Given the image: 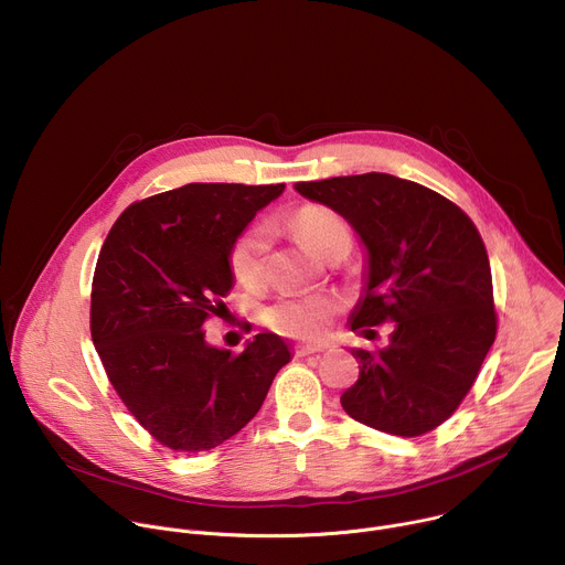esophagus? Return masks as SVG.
Returning a JSON list of instances; mask_svg holds the SVG:
<instances>
[{
  "label": "esophagus",
  "instance_id": "1",
  "mask_svg": "<svg viewBox=\"0 0 565 565\" xmlns=\"http://www.w3.org/2000/svg\"><path fill=\"white\" fill-rule=\"evenodd\" d=\"M324 349L321 347H317V344H299L297 349H295V353L299 355V358H306V355H312V353H321Z\"/></svg>",
  "mask_w": 565,
  "mask_h": 565
}]
</instances>
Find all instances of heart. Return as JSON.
Returning <instances> with one entry per match:
<instances>
[{
  "mask_svg": "<svg viewBox=\"0 0 565 565\" xmlns=\"http://www.w3.org/2000/svg\"><path fill=\"white\" fill-rule=\"evenodd\" d=\"M292 232L317 257L324 255L338 238L349 236L344 221L319 205H306L290 218ZM270 234L264 225H255L241 234L230 250V270L236 284L253 288L264 279ZM338 303L329 297H286L266 308L264 319L270 329L297 340H317L331 327Z\"/></svg>",
  "mask_w": 565,
  "mask_h": 565,
  "instance_id": "b5f03b06",
  "label": "heart"
}]
</instances>
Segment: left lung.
Masks as SVG:
<instances>
[{
  "mask_svg": "<svg viewBox=\"0 0 565 565\" xmlns=\"http://www.w3.org/2000/svg\"><path fill=\"white\" fill-rule=\"evenodd\" d=\"M344 216L366 248L364 288L351 329L393 321L384 349H353L358 382L344 412L377 431L423 436L443 425L471 388L497 338L492 270L471 218L414 181L369 172L295 183Z\"/></svg>",
  "mask_w": 565,
  "mask_h": 565,
  "instance_id": "obj_1",
  "label": "left lung"
}]
</instances>
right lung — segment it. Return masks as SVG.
I'll return each instance as SVG.
<instances>
[{"label": "right lung", "mask_w": 565, "mask_h": 565, "mask_svg": "<svg viewBox=\"0 0 565 565\" xmlns=\"http://www.w3.org/2000/svg\"><path fill=\"white\" fill-rule=\"evenodd\" d=\"M284 188L190 183L129 205L105 238L94 347L131 416L174 451H207L238 434L292 358L275 333L234 355L203 331L234 286V241Z\"/></svg>", "instance_id": "add662e5"}]
</instances>
